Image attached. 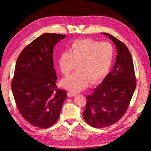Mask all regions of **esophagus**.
I'll list each match as a JSON object with an SVG mask.
<instances>
[{"label":"esophagus","instance_id":"1","mask_svg":"<svg viewBox=\"0 0 151 151\" xmlns=\"http://www.w3.org/2000/svg\"><path fill=\"white\" fill-rule=\"evenodd\" d=\"M76 94L75 93L69 91V92H68V93H67V96H68V97H73V96H76Z\"/></svg>","mask_w":151,"mask_h":151}]
</instances>
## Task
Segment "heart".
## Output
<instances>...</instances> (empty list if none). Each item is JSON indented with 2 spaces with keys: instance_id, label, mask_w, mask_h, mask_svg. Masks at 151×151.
I'll list each match as a JSON object with an SVG mask.
<instances>
[{
  "instance_id": "heart-1",
  "label": "heart",
  "mask_w": 151,
  "mask_h": 151,
  "mask_svg": "<svg viewBox=\"0 0 151 151\" xmlns=\"http://www.w3.org/2000/svg\"><path fill=\"white\" fill-rule=\"evenodd\" d=\"M114 50L108 42L81 39L73 42L68 52L61 53L58 65L66 76L77 66V72L61 81V85L72 92H78L95 83L108 74L113 63Z\"/></svg>"
}]
</instances>
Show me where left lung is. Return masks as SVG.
<instances>
[{"instance_id": "1", "label": "left lung", "mask_w": 151, "mask_h": 151, "mask_svg": "<svg viewBox=\"0 0 151 151\" xmlns=\"http://www.w3.org/2000/svg\"><path fill=\"white\" fill-rule=\"evenodd\" d=\"M116 47L113 68L101 84L86 96L83 118L93 127L113 125L125 114L136 86L134 68L129 50L124 43L108 33Z\"/></svg>"}]
</instances>
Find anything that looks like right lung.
<instances>
[{"mask_svg":"<svg viewBox=\"0 0 151 151\" xmlns=\"http://www.w3.org/2000/svg\"><path fill=\"white\" fill-rule=\"evenodd\" d=\"M66 35L43 33L22 51L17 60L12 91L22 116L37 127L48 128L59 118L66 93L56 85L53 48Z\"/></svg>","mask_w":151,"mask_h":151,"instance_id":"add662e5","label":"right lung"}]
</instances>
